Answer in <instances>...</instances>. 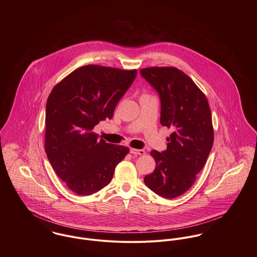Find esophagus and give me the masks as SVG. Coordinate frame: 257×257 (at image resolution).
Masks as SVG:
<instances>
[{
  "mask_svg": "<svg viewBox=\"0 0 257 257\" xmlns=\"http://www.w3.org/2000/svg\"><path fill=\"white\" fill-rule=\"evenodd\" d=\"M131 153L135 155H145L146 151L144 149H137V148H131Z\"/></svg>",
  "mask_w": 257,
  "mask_h": 257,
  "instance_id": "1",
  "label": "esophagus"
}]
</instances>
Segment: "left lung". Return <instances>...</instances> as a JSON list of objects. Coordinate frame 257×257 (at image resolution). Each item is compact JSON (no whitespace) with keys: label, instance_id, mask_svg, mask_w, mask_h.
Masks as SVG:
<instances>
[{"label":"left lung","instance_id":"left-lung-1","mask_svg":"<svg viewBox=\"0 0 257 257\" xmlns=\"http://www.w3.org/2000/svg\"><path fill=\"white\" fill-rule=\"evenodd\" d=\"M141 74L159 94L160 123L173 131L165 151L150 152L156 166L145 183L157 195L173 199L191 188L211 152V109L205 94L178 68L148 67Z\"/></svg>","mask_w":257,"mask_h":257}]
</instances>
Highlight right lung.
<instances>
[{
	"instance_id": "obj_1",
	"label": "right lung",
	"mask_w": 257,
	"mask_h": 257,
	"mask_svg": "<svg viewBox=\"0 0 257 257\" xmlns=\"http://www.w3.org/2000/svg\"><path fill=\"white\" fill-rule=\"evenodd\" d=\"M138 71L85 65L67 75L50 92L45 111V151L57 176L80 196L110 183L128 147L98 140L93 128L111 118Z\"/></svg>"
}]
</instances>
